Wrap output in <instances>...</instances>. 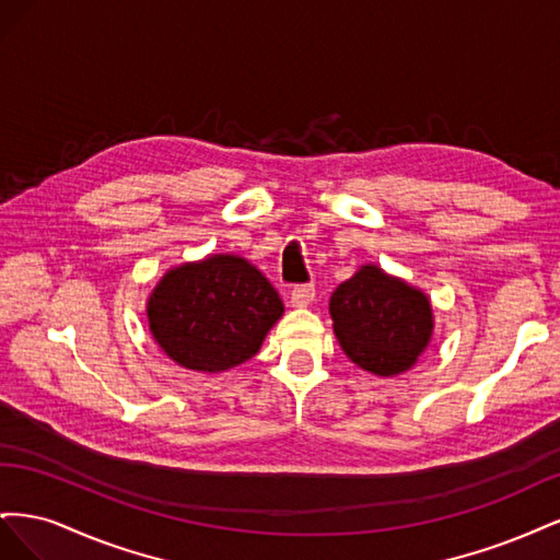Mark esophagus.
Segmentation results:
<instances>
[{"label":"esophagus","instance_id":"34e87169","mask_svg":"<svg viewBox=\"0 0 560 560\" xmlns=\"http://www.w3.org/2000/svg\"><path fill=\"white\" fill-rule=\"evenodd\" d=\"M313 299H315V284H299V287H294L292 296H290L294 308H306V306H311Z\"/></svg>","mask_w":560,"mask_h":560}]
</instances>
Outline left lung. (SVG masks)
I'll return each mask as SVG.
<instances>
[{
	"mask_svg": "<svg viewBox=\"0 0 560 560\" xmlns=\"http://www.w3.org/2000/svg\"><path fill=\"white\" fill-rule=\"evenodd\" d=\"M329 315L350 362L381 378L409 371L434 334L428 294L376 264L360 266L336 287Z\"/></svg>",
	"mask_w": 560,
	"mask_h": 560,
	"instance_id": "8db88e82",
	"label": "left lung"
}]
</instances>
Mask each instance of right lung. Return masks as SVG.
Masks as SVG:
<instances>
[{
	"instance_id": "add662e5",
	"label": "right lung",
	"mask_w": 560,
	"mask_h": 560,
	"mask_svg": "<svg viewBox=\"0 0 560 560\" xmlns=\"http://www.w3.org/2000/svg\"><path fill=\"white\" fill-rule=\"evenodd\" d=\"M282 313L273 284L238 254L167 268L147 299L159 348L198 374H222L254 358Z\"/></svg>"
}]
</instances>
